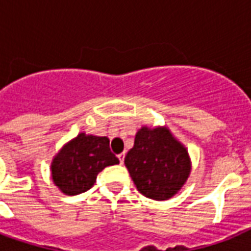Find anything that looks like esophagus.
<instances>
[{
    "instance_id": "obj_1",
    "label": "esophagus",
    "mask_w": 251,
    "mask_h": 251,
    "mask_svg": "<svg viewBox=\"0 0 251 251\" xmlns=\"http://www.w3.org/2000/svg\"><path fill=\"white\" fill-rule=\"evenodd\" d=\"M118 159H120V163H124V159H125V152H122V153H120V155H118Z\"/></svg>"
}]
</instances>
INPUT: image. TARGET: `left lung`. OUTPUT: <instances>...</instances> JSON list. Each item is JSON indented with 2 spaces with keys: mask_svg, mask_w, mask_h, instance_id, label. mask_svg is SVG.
I'll use <instances>...</instances> for the list:
<instances>
[{
  "mask_svg": "<svg viewBox=\"0 0 251 251\" xmlns=\"http://www.w3.org/2000/svg\"><path fill=\"white\" fill-rule=\"evenodd\" d=\"M125 165L139 193L150 199L167 201L186 182L190 159L186 149L164 127H142Z\"/></svg>",
  "mask_w": 251,
  "mask_h": 251,
  "instance_id": "8db88e82",
  "label": "left lung"
}]
</instances>
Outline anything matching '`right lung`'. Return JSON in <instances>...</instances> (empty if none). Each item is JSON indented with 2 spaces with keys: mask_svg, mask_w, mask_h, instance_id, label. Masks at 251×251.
Here are the masks:
<instances>
[{
  "mask_svg": "<svg viewBox=\"0 0 251 251\" xmlns=\"http://www.w3.org/2000/svg\"><path fill=\"white\" fill-rule=\"evenodd\" d=\"M106 137L79 134L57 153L52 163V178L68 195L84 193L94 186L105 167L118 164Z\"/></svg>",
  "mask_w": 251,
  "mask_h": 251,
  "instance_id": "add662e5",
  "label": "right lung"
}]
</instances>
